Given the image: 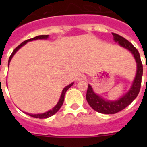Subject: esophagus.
Returning <instances> with one entry per match:
<instances>
[{
	"mask_svg": "<svg viewBox=\"0 0 147 147\" xmlns=\"http://www.w3.org/2000/svg\"><path fill=\"white\" fill-rule=\"evenodd\" d=\"M86 79V77L84 75H79L78 76V81H82V80H85Z\"/></svg>",
	"mask_w": 147,
	"mask_h": 147,
	"instance_id": "1",
	"label": "esophagus"
}]
</instances>
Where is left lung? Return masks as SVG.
<instances>
[{"label": "left lung", "mask_w": 147, "mask_h": 147, "mask_svg": "<svg viewBox=\"0 0 147 147\" xmlns=\"http://www.w3.org/2000/svg\"><path fill=\"white\" fill-rule=\"evenodd\" d=\"M112 35L114 36L115 42H117L121 47L127 49L132 53L135 59H136V62H137V70L136 77H135L131 88L127 94H124L118 100L111 101V100H106L103 99L100 96L97 95L93 92L92 86L88 85L87 94H86V100H87L88 103L94 111L101 113V114H116L117 112L124 109L126 107H127L128 105L132 103L133 100L137 98L139 94L140 87H141L142 76H143V64H142L138 50L134 47V45L131 42L126 40L125 38L122 37L121 36L118 35L117 33H112Z\"/></svg>", "instance_id": "left-lung-1"}]
</instances>
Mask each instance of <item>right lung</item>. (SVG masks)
Masks as SVG:
<instances>
[{
    "instance_id": "add662e5",
    "label": "right lung",
    "mask_w": 147,
    "mask_h": 147,
    "mask_svg": "<svg viewBox=\"0 0 147 147\" xmlns=\"http://www.w3.org/2000/svg\"><path fill=\"white\" fill-rule=\"evenodd\" d=\"M48 36H49V35L37 36H36V37L32 38V39H29V40H25L24 42H22L21 44H20L18 47H16V48L14 49V50L13 51L12 54L10 55V58H9V60H8V65H9V63H10V60H11L12 57L13 56V55L15 54V53H16V52H17V51L20 48V47H23L24 44H26V42H30V41H32V40H42V39H47V38H48ZM73 84H74V83H71V84H70V85H69L68 86H66V87L64 89H63V91H62V94H61V97H60V99H59V102H58L57 105H55V107H53L52 110H50V111H49L46 112V113H43V114H28V115H30V116L33 117H35V118H41V119H42V118H47V117H49L54 115V114H55V113H56V112H57L60 109V107H62V104H63V102H64L65 94L66 91L69 89V88L71 87V86H72V85H73Z\"/></svg>"
}]
</instances>
